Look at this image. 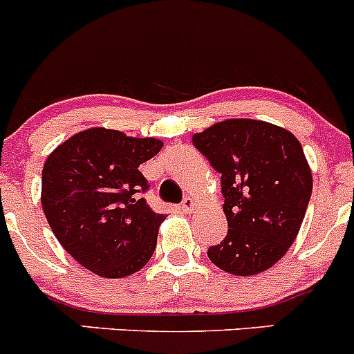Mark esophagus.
Here are the masks:
<instances>
[{
	"instance_id": "1",
	"label": "esophagus",
	"mask_w": 354,
	"mask_h": 354,
	"mask_svg": "<svg viewBox=\"0 0 354 354\" xmlns=\"http://www.w3.org/2000/svg\"><path fill=\"white\" fill-rule=\"evenodd\" d=\"M194 210H196V201H194L191 196H187L186 200L183 201V212L184 214H193Z\"/></svg>"
}]
</instances>
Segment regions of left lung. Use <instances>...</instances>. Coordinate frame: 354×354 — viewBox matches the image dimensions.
Segmentation results:
<instances>
[{
	"label": "left lung",
	"mask_w": 354,
	"mask_h": 354,
	"mask_svg": "<svg viewBox=\"0 0 354 354\" xmlns=\"http://www.w3.org/2000/svg\"><path fill=\"white\" fill-rule=\"evenodd\" d=\"M193 144L222 175L227 236L208 259L234 276L264 272L297 238L313 191V175L297 137L248 118L218 121Z\"/></svg>",
	"instance_id": "8db88e82"
}]
</instances>
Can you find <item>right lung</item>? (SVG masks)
Segmentation results:
<instances>
[{
	"label": "right lung",
	"instance_id": "right-lung-1",
	"mask_svg": "<svg viewBox=\"0 0 354 354\" xmlns=\"http://www.w3.org/2000/svg\"><path fill=\"white\" fill-rule=\"evenodd\" d=\"M163 142L120 130H83L48 154L41 175V207L64 250L102 278H124L153 257L156 214L140 191L147 180L139 167Z\"/></svg>",
	"mask_w": 354,
	"mask_h": 354
}]
</instances>
